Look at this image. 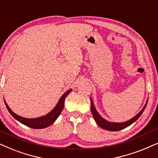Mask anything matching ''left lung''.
<instances>
[{
    "label": "left lung",
    "mask_w": 158,
    "mask_h": 158,
    "mask_svg": "<svg viewBox=\"0 0 158 158\" xmlns=\"http://www.w3.org/2000/svg\"><path fill=\"white\" fill-rule=\"evenodd\" d=\"M90 99H91V113H92V114H93V117H94V120H95V121L97 122V123L99 125L101 128L105 129V130L110 131H120V130H122V129L126 128V127L131 126L132 123H134L136 121V120L139 119V117L142 115L143 112L144 111L145 107H146L147 102H148V100H147L146 104H145L144 107L142 108V110H141V111L139 112L136 116H134V118H132L131 119L127 120V121H126V122H123V123H113V122L107 121V120L104 119V118H102V117L99 114V112H97V110H96L95 106H94V102H93V101H92V99H91V98H90Z\"/></svg>",
    "instance_id": "8db88e82"
}]
</instances>
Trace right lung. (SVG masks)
<instances>
[{"mask_svg":"<svg viewBox=\"0 0 158 158\" xmlns=\"http://www.w3.org/2000/svg\"><path fill=\"white\" fill-rule=\"evenodd\" d=\"M72 89H69L68 91L65 92V93L61 96L60 99H59L58 103L56 104L55 107L50 112H48V113L46 114V115L35 118H26L18 115V114L14 113V112L10 109L9 106H8L7 103L5 102V100H4V102H5V104L6 106L7 110H9V113L11 114L16 120H18L19 123L25 125L27 126L30 127V128L35 129H41L51 126V125H52L55 121H56L57 118H58L61 111H62L63 107H64L65 99H66V97L68 96V94L70 93Z\"/></svg>","mask_w":158,"mask_h":158,"instance_id":"right-lung-1","label":"right lung"}]
</instances>
